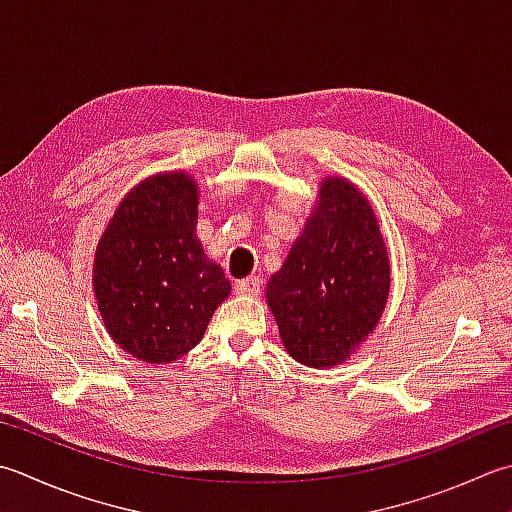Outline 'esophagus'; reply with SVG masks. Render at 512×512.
Here are the masks:
<instances>
[{"label":"esophagus","mask_w":512,"mask_h":512,"mask_svg":"<svg viewBox=\"0 0 512 512\" xmlns=\"http://www.w3.org/2000/svg\"><path fill=\"white\" fill-rule=\"evenodd\" d=\"M259 288H262V282H259V277H248V279H242V282L235 284L237 295H248V297L257 295Z\"/></svg>","instance_id":"esophagus-1"}]
</instances>
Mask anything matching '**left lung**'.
Segmentation results:
<instances>
[{
    "mask_svg": "<svg viewBox=\"0 0 512 512\" xmlns=\"http://www.w3.org/2000/svg\"><path fill=\"white\" fill-rule=\"evenodd\" d=\"M390 293V259L373 204L350 179L328 175L302 233L268 279L266 304L286 353L333 368L373 333Z\"/></svg>",
    "mask_w": 512,
    "mask_h": 512,
    "instance_id": "left-lung-1",
    "label": "left lung"
}]
</instances>
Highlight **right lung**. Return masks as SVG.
Wrapping results in <instances>:
<instances>
[{
    "label": "right lung",
    "mask_w": 512,
    "mask_h": 512,
    "mask_svg": "<svg viewBox=\"0 0 512 512\" xmlns=\"http://www.w3.org/2000/svg\"><path fill=\"white\" fill-rule=\"evenodd\" d=\"M199 184L186 170L142 179L115 208L93 259V293L113 342L146 364L193 350L230 295L197 239Z\"/></svg>",
    "instance_id": "right-lung-1"
}]
</instances>
